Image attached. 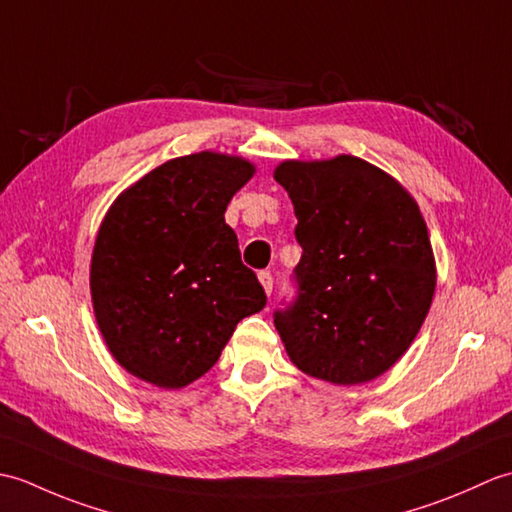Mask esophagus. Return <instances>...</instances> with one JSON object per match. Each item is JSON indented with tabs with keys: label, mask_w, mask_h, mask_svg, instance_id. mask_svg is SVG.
<instances>
[{
	"label": "esophagus",
	"mask_w": 512,
	"mask_h": 512,
	"mask_svg": "<svg viewBox=\"0 0 512 512\" xmlns=\"http://www.w3.org/2000/svg\"><path fill=\"white\" fill-rule=\"evenodd\" d=\"M257 277H259V284H262L266 295H270V292H273V275L266 273V270H264V273H259Z\"/></svg>",
	"instance_id": "1"
}]
</instances>
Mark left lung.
<instances>
[{"mask_svg":"<svg viewBox=\"0 0 512 512\" xmlns=\"http://www.w3.org/2000/svg\"><path fill=\"white\" fill-rule=\"evenodd\" d=\"M275 180L297 215L299 297L275 314L290 361L332 385L383 376L409 350L436 292L418 202L372 162L284 160Z\"/></svg>","mask_w":512,"mask_h":512,"instance_id":"obj_1","label":"left lung"}]
</instances>
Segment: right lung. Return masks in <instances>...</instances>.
<instances>
[{
	"mask_svg": "<svg viewBox=\"0 0 512 512\" xmlns=\"http://www.w3.org/2000/svg\"><path fill=\"white\" fill-rule=\"evenodd\" d=\"M255 171L242 156H180L107 209L92 250V306L107 350L132 376L160 389L191 385L217 363L235 325L266 306L224 222Z\"/></svg>",
	"mask_w": 512,
	"mask_h": 512,
	"instance_id": "right-lung-1",
	"label": "right lung"
}]
</instances>
